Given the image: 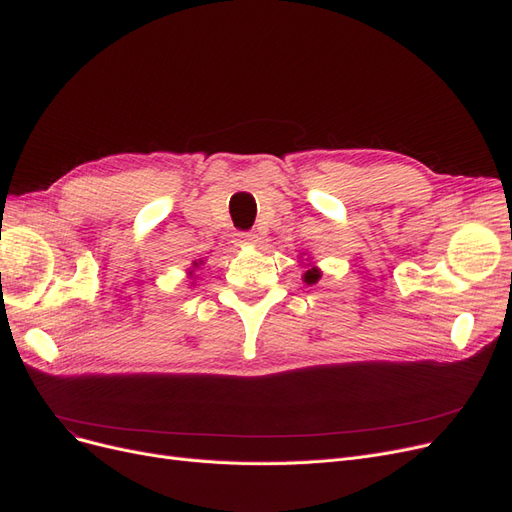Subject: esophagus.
Listing matches in <instances>:
<instances>
[{"instance_id": "obj_1", "label": "esophagus", "mask_w": 512, "mask_h": 512, "mask_svg": "<svg viewBox=\"0 0 512 512\" xmlns=\"http://www.w3.org/2000/svg\"><path fill=\"white\" fill-rule=\"evenodd\" d=\"M235 241L241 247H254L258 243V235H254V232H237Z\"/></svg>"}]
</instances>
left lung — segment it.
Listing matches in <instances>:
<instances>
[{
	"label": "left lung",
	"instance_id": "left-lung-1",
	"mask_svg": "<svg viewBox=\"0 0 512 512\" xmlns=\"http://www.w3.org/2000/svg\"><path fill=\"white\" fill-rule=\"evenodd\" d=\"M303 256V254H301ZM299 256V258H301ZM307 260V265L305 262H301V265H305V273H303V282L307 284V286H312V284H318V280L322 277V271L318 269V267H314L312 262H309V258H305Z\"/></svg>",
	"mask_w": 512,
	"mask_h": 512
}]
</instances>
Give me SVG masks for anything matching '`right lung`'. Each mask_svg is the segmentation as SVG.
Here are the masks:
<instances>
[{"instance_id":"obj_1","label":"right lung","mask_w":512,"mask_h":512,"mask_svg":"<svg viewBox=\"0 0 512 512\" xmlns=\"http://www.w3.org/2000/svg\"><path fill=\"white\" fill-rule=\"evenodd\" d=\"M200 265H205V260H194L192 267L188 269V280H190V286H196V271L200 269Z\"/></svg>"}]
</instances>
